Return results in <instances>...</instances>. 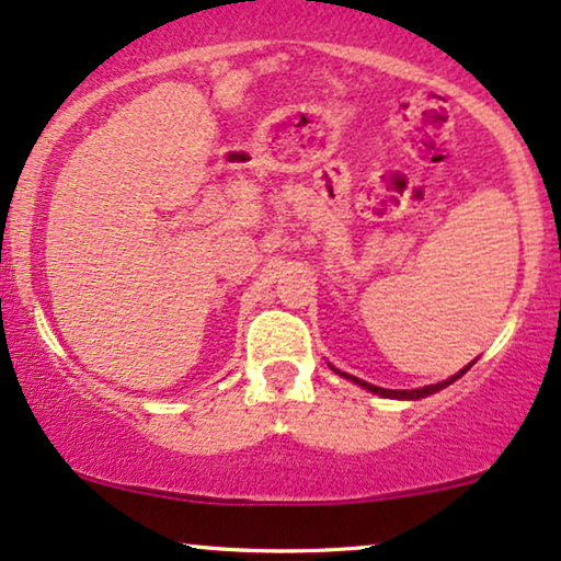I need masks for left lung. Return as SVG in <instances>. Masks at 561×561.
<instances>
[{"mask_svg": "<svg viewBox=\"0 0 561 561\" xmlns=\"http://www.w3.org/2000/svg\"><path fill=\"white\" fill-rule=\"evenodd\" d=\"M474 364V362H472ZM469 364V366H472ZM332 366V364H330ZM469 366H465V369H459L456 371L454 377H448V379H443V382H437V385H427V388H416V390H388V388H377V385H371V382H364V379H358V377H353V375H345V371H340V369H332L337 371L340 377H345V379H351V382H356V385H362L364 390H369V392H375V396H379V398H396V401H420V398H427V396H433V392H437V390H443V388H448L450 382H456V379H459L461 375H465V371L469 369Z\"/></svg>", "mask_w": 561, "mask_h": 561, "instance_id": "1", "label": "left lung"}]
</instances>
